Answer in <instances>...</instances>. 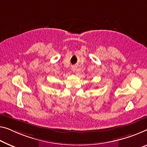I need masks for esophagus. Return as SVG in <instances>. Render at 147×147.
<instances>
[{"label":"esophagus","instance_id":"34e87169","mask_svg":"<svg viewBox=\"0 0 147 147\" xmlns=\"http://www.w3.org/2000/svg\"><path fill=\"white\" fill-rule=\"evenodd\" d=\"M72 71H76V68L75 67H72Z\"/></svg>","mask_w":147,"mask_h":147}]
</instances>
